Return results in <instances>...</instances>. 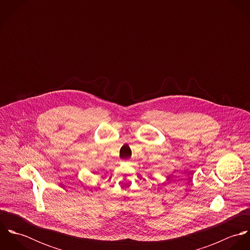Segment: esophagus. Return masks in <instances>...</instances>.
Returning a JSON list of instances; mask_svg holds the SVG:
<instances>
[{"label": "esophagus", "mask_w": 250, "mask_h": 250, "mask_svg": "<svg viewBox=\"0 0 250 250\" xmlns=\"http://www.w3.org/2000/svg\"><path fill=\"white\" fill-rule=\"evenodd\" d=\"M123 163H125V164H130V160H124Z\"/></svg>", "instance_id": "1"}]
</instances>
